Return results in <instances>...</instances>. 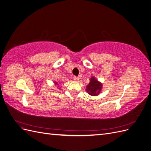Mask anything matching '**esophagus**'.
I'll list each match as a JSON object with an SVG mask.
<instances>
[{
    "mask_svg": "<svg viewBox=\"0 0 151 151\" xmlns=\"http://www.w3.org/2000/svg\"><path fill=\"white\" fill-rule=\"evenodd\" d=\"M74 80L76 82H79V78L78 77H76V76H74Z\"/></svg>",
    "mask_w": 151,
    "mask_h": 151,
    "instance_id": "1",
    "label": "esophagus"
}]
</instances>
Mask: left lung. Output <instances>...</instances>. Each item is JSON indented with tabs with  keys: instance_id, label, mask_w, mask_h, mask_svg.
Listing matches in <instances>:
<instances>
[{
	"instance_id": "left-lung-1",
	"label": "left lung",
	"mask_w": 151,
	"mask_h": 151,
	"mask_svg": "<svg viewBox=\"0 0 151 151\" xmlns=\"http://www.w3.org/2000/svg\"><path fill=\"white\" fill-rule=\"evenodd\" d=\"M103 85L101 82L98 81L94 76H92L90 79L89 83L86 86V91L89 95L93 96H97L101 92Z\"/></svg>"
}]
</instances>
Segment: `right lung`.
Instances as JSON below:
<instances>
[{
  "instance_id": "right-lung-1",
  "label": "right lung",
  "mask_w": 151,
  "mask_h": 151,
  "mask_svg": "<svg viewBox=\"0 0 151 151\" xmlns=\"http://www.w3.org/2000/svg\"><path fill=\"white\" fill-rule=\"evenodd\" d=\"M54 84L55 86H58V83H57V82H54ZM58 88H60V87H58Z\"/></svg>"
}]
</instances>
